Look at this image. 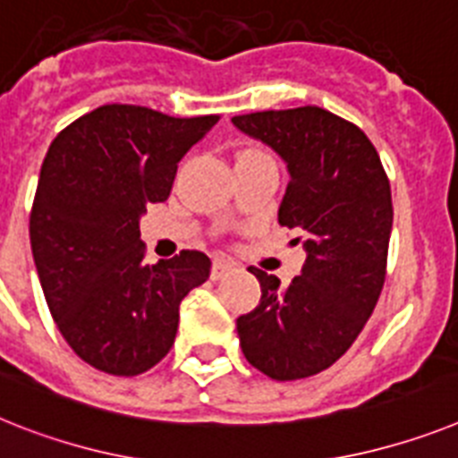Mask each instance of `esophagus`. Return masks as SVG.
I'll list each match as a JSON object with an SVG mask.
<instances>
[{
	"instance_id": "obj_1",
	"label": "esophagus",
	"mask_w": 458,
	"mask_h": 458,
	"mask_svg": "<svg viewBox=\"0 0 458 458\" xmlns=\"http://www.w3.org/2000/svg\"><path fill=\"white\" fill-rule=\"evenodd\" d=\"M233 270H235V263H233V260H230V259H216V260H214V265H211V279H214V282H218V279L228 276Z\"/></svg>"
}]
</instances>
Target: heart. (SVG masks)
Listing matches in <instances>:
<instances>
[{
	"label": "heart",
	"instance_id": "obj_1",
	"mask_svg": "<svg viewBox=\"0 0 458 458\" xmlns=\"http://www.w3.org/2000/svg\"><path fill=\"white\" fill-rule=\"evenodd\" d=\"M247 153H260V151H256V148H247V151H242L240 156H247Z\"/></svg>",
	"mask_w": 458,
	"mask_h": 458
}]
</instances>
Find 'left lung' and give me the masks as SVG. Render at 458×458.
<instances>
[{
    "mask_svg": "<svg viewBox=\"0 0 458 458\" xmlns=\"http://www.w3.org/2000/svg\"><path fill=\"white\" fill-rule=\"evenodd\" d=\"M233 125L286 163L279 223L307 251L288 286L249 267L260 302L237 318L240 347L276 382L310 377L352 347L377 305L394 223L389 179L366 132L318 106L259 111Z\"/></svg>",
    "mask_w": 458,
    "mask_h": 458,
    "instance_id": "1",
    "label": "left lung"
}]
</instances>
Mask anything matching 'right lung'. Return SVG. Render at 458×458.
<instances>
[{
  "label": "right lung",
  "mask_w": 458,
  "mask_h": 458,
  "mask_svg": "<svg viewBox=\"0 0 458 458\" xmlns=\"http://www.w3.org/2000/svg\"><path fill=\"white\" fill-rule=\"evenodd\" d=\"M216 123L106 105L46 153L30 216L34 265L63 337L98 370L134 377L160 363L179 305L209 279L202 251L146 265L140 218L170 198L179 160Z\"/></svg>",
  "instance_id": "right-lung-1"
}]
</instances>
